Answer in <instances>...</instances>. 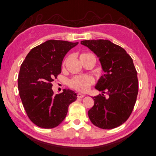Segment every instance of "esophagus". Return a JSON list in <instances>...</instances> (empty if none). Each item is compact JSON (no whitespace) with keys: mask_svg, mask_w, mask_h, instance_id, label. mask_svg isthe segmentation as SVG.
<instances>
[{"mask_svg":"<svg viewBox=\"0 0 156 156\" xmlns=\"http://www.w3.org/2000/svg\"><path fill=\"white\" fill-rule=\"evenodd\" d=\"M77 95H78V98H82V97H84V94H83L82 93H78Z\"/></svg>","mask_w":156,"mask_h":156,"instance_id":"esophagus-1","label":"esophagus"}]
</instances>
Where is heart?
I'll return each mask as SVG.
<instances>
[{"label":"heart","instance_id":"1","mask_svg":"<svg viewBox=\"0 0 156 156\" xmlns=\"http://www.w3.org/2000/svg\"><path fill=\"white\" fill-rule=\"evenodd\" d=\"M91 55L90 53H82L80 55V58L84 56ZM93 78L90 76H76L73 77L69 82V86L74 89L81 92H85V91L89 89L90 87L93 84Z\"/></svg>","mask_w":156,"mask_h":156}]
</instances>
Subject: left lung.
<instances>
[{"mask_svg":"<svg viewBox=\"0 0 156 156\" xmlns=\"http://www.w3.org/2000/svg\"><path fill=\"white\" fill-rule=\"evenodd\" d=\"M80 44L96 55L105 73L94 87L101 94L93 97L88 117L101 129H114L128 120L136 103L139 82L133 59L123 48L108 40L82 41Z\"/></svg>","mask_w":156,"mask_h":156,"instance_id":"left-lung-1","label":"left lung"}]
</instances>
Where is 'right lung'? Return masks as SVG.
I'll return each mask as SVG.
<instances>
[{
	"mask_svg": "<svg viewBox=\"0 0 156 156\" xmlns=\"http://www.w3.org/2000/svg\"><path fill=\"white\" fill-rule=\"evenodd\" d=\"M78 42L48 40L30 51L21 64L18 89L30 120L43 129H53L65 119L68 107L77 99L70 89L55 94L54 78L62 72L67 53Z\"/></svg>",
	"mask_w": 156,
	"mask_h": 156,
	"instance_id": "obj_1",
	"label": "right lung"
}]
</instances>
